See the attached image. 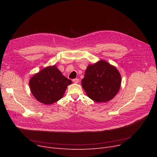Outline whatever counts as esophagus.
Segmentation results:
<instances>
[{
	"label": "esophagus",
	"instance_id": "obj_1",
	"mask_svg": "<svg viewBox=\"0 0 157 157\" xmlns=\"http://www.w3.org/2000/svg\"><path fill=\"white\" fill-rule=\"evenodd\" d=\"M72 81L74 82V83H78L79 81V79H78V78H76V79H72Z\"/></svg>",
	"mask_w": 157,
	"mask_h": 157
}]
</instances>
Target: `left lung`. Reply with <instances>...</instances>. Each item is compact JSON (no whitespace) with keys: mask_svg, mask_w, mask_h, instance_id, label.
<instances>
[{"mask_svg":"<svg viewBox=\"0 0 157 157\" xmlns=\"http://www.w3.org/2000/svg\"><path fill=\"white\" fill-rule=\"evenodd\" d=\"M121 79L120 74L116 67L101 60L88 66L81 84L92 100L105 102L117 95L120 88Z\"/></svg>","mask_w":157,"mask_h":157,"instance_id":"left-lung-1","label":"left lung"}]
</instances>
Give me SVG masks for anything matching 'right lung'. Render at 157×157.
<instances>
[{
	"instance_id": "obj_1",
	"label": "right lung",
	"mask_w": 157,
	"mask_h": 157,
	"mask_svg": "<svg viewBox=\"0 0 157 157\" xmlns=\"http://www.w3.org/2000/svg\"><path fill=\"white\" fill-rule=\"evenodd\" d=\"M71 80L65 78L55 65L49 66L35 74L29 81L31 92L37 101L49 105L62 98Z\"/></svg>"
}]
</instances>
